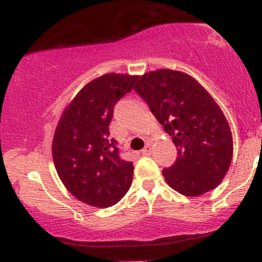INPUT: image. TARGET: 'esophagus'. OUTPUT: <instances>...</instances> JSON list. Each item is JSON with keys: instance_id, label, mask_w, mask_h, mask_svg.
Segmentation results:
<instances>
[{"instance_id": "34e87169", "label": "esophagus", "mask_w": 262, "mask_h": 262, "mask_svg": "<svg viewBox=\"0 0 262 262\" xmlns=\"http://www.w3.org/2000/svg\"><path fill=\"white\" fill-rule=\"evenodd\" d=\"M150 152H151V146L149 145H145V148H144L143 150H141V154L143 155H150Z\"/></svg>"}]
</instances>
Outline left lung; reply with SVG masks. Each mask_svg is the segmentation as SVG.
I'll return each mask as SVG.
<instances>
[{
	"instance_id": "1",
	"label": "left lung",
	"mask_w": 262,
	"mask_h": 262,
	"mask_svg": "<svg viewBox=\"0 0 262 262\" xmlns=\"http://www.w3.org/2000/svg\"><path fill=\"white\" fill-rule=\"evenodd\" d=\"M134 90L179 151L175 164L162 170L167 185L187 197L217 187L231 164L233 135L209 92L191 75L170 69L141 75Z\"/></svg>"
}]
</instances>
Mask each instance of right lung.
Listing matches in <instances>:
<instances>
[{
  "label": "right lung",
  "instance_id": "1",
  "mask_svg": "<svg viewBox=\"0 0 262 262\" xmlns=\"http://www.w3.org/2000/svg\"><path fill=\"white\" fill-rule=\"evenodd\" d=\"M137 79L116 73L96 77L60 116L52 144L54 165L66 189L89 206L112 207L132 185L133 164L119 158L116 140L108 135L114 104Z\"/></svg>",
  "mask_w": 262,
  "mask_h": 262
}]
</instances>
